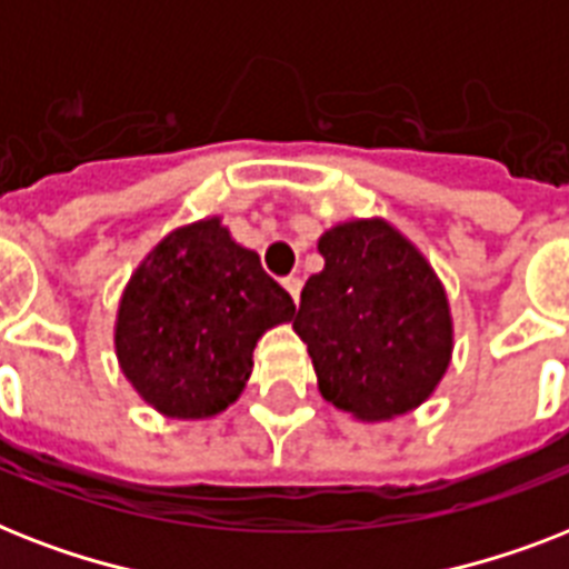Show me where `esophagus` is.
Instances as JSON below:
<instances>
[{
    "label": "esophagus",
    "mask_w": 569,
    "mask_h": 569,
    "mask_svg": "<svg viewBox=\"0 0 569 569\" xmlns=\"http://www.w3.org/2000/svg\"><path fill=\"white\" fill-rule=\"evenodd\" d=\"M284 284V290H288L290 297H293V302H299V293H302V279L299 276H288V279L281 281Z\"/></svg>",
    "instance_id": "1"
}]
</instances>
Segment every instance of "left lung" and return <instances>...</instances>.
Instances as JSON below:
<instances>
[{"label": "left lung", "mask_w": 569, "mask_h": 569, "mask_svg": "<svg viewBox=\"0 0 569 569\" xmlns=\"http://www.w3.org/2000/svg\"><path fill=\"white\" fill-rule=\"evenodd\" d=\"M293 331L322 399L361 422L393 420L435 393L452 361V311L438 272L385 217L347 220L317 240Z\"/></svg>", "instance_id": "1"}]
</instances>
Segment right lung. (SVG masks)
<instances>
[{
	"label": "right lung",
	"mask_w": 569,
	"mask_h": 569,
	"mask_svg": "<svg viewBox=\"0 0 569 569\" xmlns=\"http://www.w3.org/2000/svg\"><path fill=\"white\" fill-rule=\"evenodd\" d=\"M293 313L258 252L240 247L222 217H206L172 229L131 272L113 349L147 406L172 420H208L238 402L258 340Z\"/></svg>",
	"instance_id": "add662e5"
}]
</instances>
